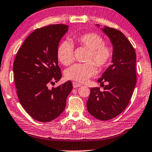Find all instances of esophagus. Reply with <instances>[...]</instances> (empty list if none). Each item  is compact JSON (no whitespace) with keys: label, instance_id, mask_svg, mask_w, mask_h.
<instances>
[{"label":"esophagus","instance_id":"esophagus-1","mask_svg":"<svg viewBox=\"0 0 152 152\" xmlns=\"http://www.w3.org/2000/svg\"><path fill=\"white\" fill-rule=\"evenodd\" d=\"M72 84H73V87H74V88H77V87H80V86H81V84L78 83L74 82Z\"/></svg>","mask_w":152,"mask_h":152}]
</instances>
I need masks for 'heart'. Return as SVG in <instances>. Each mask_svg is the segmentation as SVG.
Instances as JSON below:
<instances>
[{"label": "heart", "mask_w": 152, "mask_h": 152, "mask_svg": "<svg viewBox=\"0 0 152 152\" xmlns=\"http://www.w3.org/2000/svg\"><path fill=\"white\" fill-rule=\"evenodd\" d=\"M76 44L89 49L85 63H76L65 72L68 80L83 83L96 72V64L98 67H104L111 59L113 51L110 47L104 44V39L98 34L88 33L74 37ZM57 58L62 64L68 65L74 60L73 45L69 41H63L57 48ZM91 60H93L94 64Z\"/></svg>", "instance_id": "1"}]
</instances>
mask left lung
Returning a JSON list of instances; mask_svg holds the SVG:
<instances>
[{"label": "left lung", "instance_id": "obj_1", "mask_svg": "<svg viewBox=\"0 0 152 152\" xmlns=\"http://www.w3.org/2000/svg\"><path fill=\"white\" fill-rule=\"evenodd\" d=\"M101 29L113 45L112 65L98 80L101 86L106 84L104 91L91 88L87 108L95 118L106 121L123 112L130 100L137 84V56L130 41L121 31L108 26Z\"/></svg>", "mask_w": 152, "mask_h": 152}]
</instances>
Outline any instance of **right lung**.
<instances>
[{
    "mask_svg": "<svg viewBox=\"0 0 152 152\" xmlns=\"http://www.w3.org/2000/svg\"><path fill=\"white\" fill-rule=\"evenodd\" d=\"M68 28L65 24H52L35 29L24 41L13 62L18 99L38 121L49 122L59 116L73 87L70 80L57 87H48L61 78L56 53Z\"/></svg>",
    "mask_w": 152,
    "mask_h": 152,
    "instance_id": "1",
    "label": "right lung"
}]
</instances>
